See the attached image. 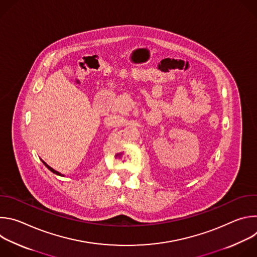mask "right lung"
I'll return each instance as SVG.
<instances>
[{"label":"right lung","mask_w":257,"mask_h":257,"mask_svg":"<svg viewBox=\"0 0 257 257\" xmlns=\"http://www.w3.org/2000/svg\"><path fill=\"white\" fill-rule=\"evenodd\" d=\"M43 163H44V165H45V166H46V167H47V168H48V169H49V170H50V171H51V172H53V173H54V174H56V175H59V176H64V175H62V174H61V173H59V172H57V171H55V170H54V169H53V168H51V167H50V166H49V165H47V164H46V163H45V162H44V161H43Z\"/></svg>","instance_id":"right-lung-1"}]
</instances>
